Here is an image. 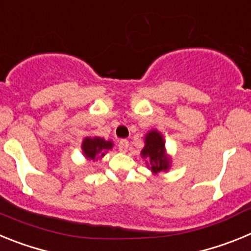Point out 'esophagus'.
<instances>
[{
    "instance_id": "obj_1",
    "label": "esophagus",
    "mask_w": 251,
    "mask_h": 251,
    "mask_svg": "<svg viewBox=\"0 0 251 251\" xmlns=\"http://www.w3.org/2000/svg\"><path fill=\"white\" fill-rule=\"evenodd\" d=\"M128 147H129V142L127 139H121L118 143V148L121 152H127Z\"/></svg>"
}]
</instances>
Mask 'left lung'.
I'll list each match as a JSON object with an SVG mask.
<instances>
[{
    "mask_svg": "<svg viewBox=\"0 0 251 251\" xmlns=\"http://www.w3.org/2000/svg\"><path fill=\"white\" fill-rule=\"evenodd\" d=\"M141 156L146 159V165L153 175L167 172L171 168V156L166 151L165 138L157 129H151L145 136Z\"/></svg>",
    "mask_w": 251,
    "mask_h": 251,
    "instance_id": "1",
    "label": "left lung"
}]
</instances>
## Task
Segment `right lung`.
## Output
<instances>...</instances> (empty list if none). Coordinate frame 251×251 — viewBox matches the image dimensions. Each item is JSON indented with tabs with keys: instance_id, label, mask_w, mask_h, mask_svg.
I'll use <instances>...</instances> for the list:
<instances>
[{
	"instance_id": "obj_1",
	"label": "right lung",
	"mask_w": 251,
	"mask_h": 251,
	"mask_svg": "<svg viewBox=\"0 0 251 251\" xmlns=\"http://www.w3.org/2000/svg\"><path fill=\"white\" fill-rule=\"evenodd\" d=\"M114 143L109 139H104L101 137H85L81 142V151L88 161H98L101 159L105 153L112 150Z\"/></svg>"
}]
</instances>
